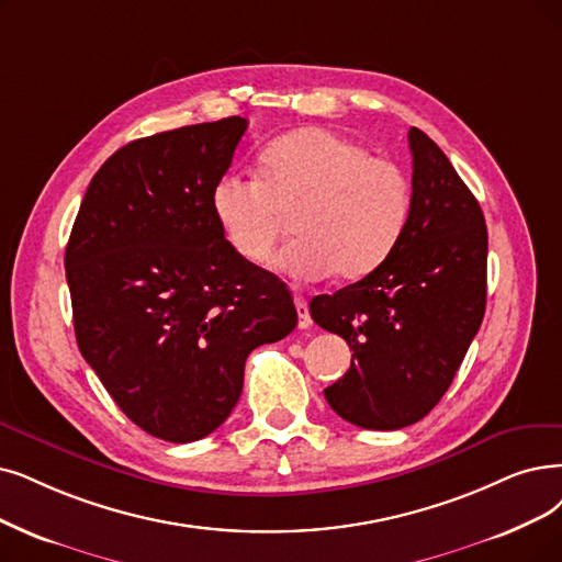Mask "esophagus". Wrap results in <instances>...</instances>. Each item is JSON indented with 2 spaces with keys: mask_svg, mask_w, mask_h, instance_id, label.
Here are the masks:
<instances>
[{
  "mask_svg": "<svg viewBox=\"0 0 562 562\" xmlns=\"http://www.w3.org/2000/svg\"><path fill=\"white\" fill-rule=\"evenodd\" d=\"M295 306H297V318H300V327L302 329H306V327H311V313H308V304H306V300L302 297V295H295Z\"/></svg>",
  "mask_w": 562,
  "mask_h": 562,
  "instance_id": "1",
  "label": "esophagus"
}]
</instances>
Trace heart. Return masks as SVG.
<instances>
[{"mask_svg": "<svg viewBox=\"0 0 562 562\" xmlns=\"http://www.w3.org/2000/svg\"><path fill=\"white\" fill-rule=\"evenodd\" d=\"M212 214L231 249L267 265L293 216L297 239L281 265L304 281L336 272L355 281L394 251L411 216V182L394 161L318 126L269 143L258 156V179L228 172L210 193Z\"/></svg>", "mask_w": 562, "mask_h": 562, "instance_id": "1", "label": "heart"}]
</instances>
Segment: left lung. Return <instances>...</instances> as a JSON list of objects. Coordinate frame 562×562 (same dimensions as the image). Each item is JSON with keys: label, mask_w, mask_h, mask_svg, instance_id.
<instances>
[{"label": "left lung", "mask_w": 562, "mask_h": 562, "mask_svg": "<svg viewBox=\"0 0 562 562\" xmlns=\"http://www.w3.org/2000/svg\"><path fill=\"white\" fill-rule=\"evenodd\" d=\"M411 216L390 258L334 295L308 304L323 329L344 336L352 362L325 390L336 415L394 431L429 415L463 362L486 306V223L442 149L419 128Z\"/></svg>", "instance_id": "obj_1"}]
</instances>
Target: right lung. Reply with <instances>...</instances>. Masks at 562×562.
Wrapping results in <instances>:
<instances>
[{"label": "right lung", "mask_w": 562, "mask_h": 562, "mask_svg": "<svg viewBox=\"0 0 562 562\" xmlns=\"http://www.w3.org/2000/svg\"><path fill=\"white\" fill-rule=\"evenodd\" d=\"M246 126L226 117L124 145L89 182L66 244L85 362L133 424L168 442L218 429L249 352L297 325L285 283L241 260L212 214Z\"/></svg>", "instance_id": "1"}]
</instances>
